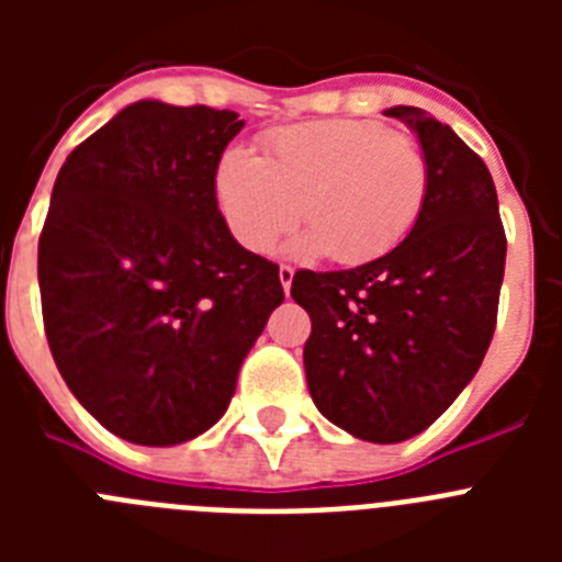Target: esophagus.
I'll return each mask as SVG.
<instances>
[{
    "mask_svg": "<svg viewBox=\"0 0 562 562\" xmlns=\"http://www.w3.org/2000/svg\"><path fill=\"white\" fill-rule=\"evenodd\" d=\"M278 278H281V286H284V292H286V295H290L295 270H292V267H286V265H281V267H278Z\"/></svg>",
    "mask_w": 562,
    "mask_h": 562,
    "instance_id": "obj_1",
    "label": "esophagus"
}]
</instances>
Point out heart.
I'll use <instances>...</instances> for the list:
<instances>
[{
    "label": "heart",
    "instance_id": "heart-1",
    "mask_svg": "<svg viewBox=\"0 0 562 562\" xmlns=\"http://www.w3.org/2000/svg\"><path fill=\"white\" fill-rule=\"evenodd\" d=\"M265 160L227 148L213 173L216 205L250 252H270L297 225V250L362 265L394 250L428 196V157L408 132L374 121H317L267 134Z\"/></svg>",
    "mask_w": 562,
    "mask_h": 562
}]
</instances>
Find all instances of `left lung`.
I'll use <instances>...</instances> for the list:
<instances>
[{"mask_svg":"<svg viewBox=\"0 0 562 562\" xmlns=\"http://www.w3.org/2000/svg\"><path fill=\"white\" fill-rule=\"evenodd\" d=\"M428 157V196L402 245L340 272L301 270L304 369L337 428L396 445L430 428L475 376L498 317L506 236L484 160L425 109L391 106Z\"/></svg>","mask_w":562,"mask_h":562,"instance_id":"1","label":"left lung"}]
</instances>
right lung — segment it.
<instances>
[{"label":"right lung","mask_w":562,"mask_h":562,"mask_svg":"<svg viewBox=\"0 0 562 562\" xmlns=\"http://www.w3.org/2000/svg\"><path fill=\"white\" fill-rule=\"evenodd\" d=\"M245 121L137 101L69 154L38 238L49 351L89 414L168 448L225 416L284 301L278 265L238 245L213 173Z\"/></svg>","instance_id":"right-lung-1"}]
</instances>
